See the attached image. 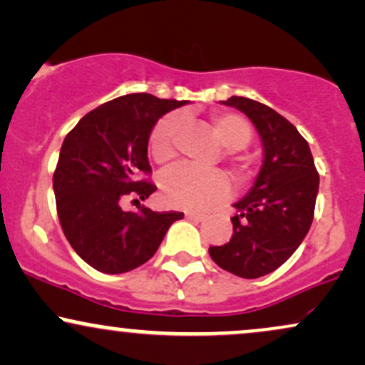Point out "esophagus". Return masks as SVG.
Returning a JSON list of instances; mask_svg holds the SVG:
<instances>
[{
	"mask_svg": "<svg viewBox=\"0 0 365 365\" xmlns=\"http://www.w3.org/2000/svg\"><path fill=\"white\" fill-rule=\"evenodd\" d=\"M185 217L190 219V221H202V219H205V214L195 212V210H185Z\"/></svg>",
	"mask_w": 365,
	"mask_h": 365,
	"instance_id": "34e87169",
	"label": "esophagus"
}]
</instances>
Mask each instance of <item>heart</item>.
<instances>
[{
	"label": "heart",
	"instance_id": "b5f03b06",
	"mask_svg": "<svg viewBox=\"0 0 365 365\" xmlns=\"http://www.w3.org/2000/svg\"><path fill=\"white\" fill-rule=\"evenodd\" d=\"M210 127L226 149V158L232 166L235 177L245 183L252 175V163L245 155V148L253 140V127L240 113L216 112L210 115ZM180 118L175 113L165 115L156 122L148 139L149 155L156 163H168L175 158V134ZM161 197L171 207L202 209L212 202L221 200L230 190L226 175L219 170H195L178 165L165 171L160 182Z\"/></svg>",
	"mask_w": 365,
	"mask_h": 365
}]
</instances>
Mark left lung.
<instances>
[{
	"label": "left lung",
	"mask_w": 365,
	"mask_h": 365,
	"mask_svg": "<svg viewBox=\"0 0 365 365\" xmlns=\"http://www.w3.org/2000/svg\"><path fill=\"white\" fill-rule=\"evenodd\" d=\"M222 103L238 108L257 127L263 165L248 195L235 204L231 240L210 247L209 255L238 277L258 279L287 262L308 235L319 175L308 140L274 108L245 96Z\"/></svg>",
	"instance_id": "left-lung-1"
}]
</instances>
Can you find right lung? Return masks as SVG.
Masks as SVG:
<instances>
[{
	"mask_svg": "<svg viewBox=\"0 0 365 365\" xmlns=\"http://www.w3.org/2000/svg\"><path fill=\"white\" fill-rule=\"evenodd\" d=\"M188 102L130 93L88 112L66 135L54 178L56 207L74 252L103 274H124L146 263L183 212H155L123 200L148 199V139L158 118Z\"/></svg>",
	"mask_w": 365,
	"mask_h": 365,
	"instance_id": "1",
	"label": "right lung"
}]
</instances>
